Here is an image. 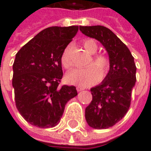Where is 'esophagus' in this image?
I'll list each match as a JSON object with an SVG mask.
<instances>
[{"label":"esophagus","mask_w":151,"mask_h":151,"mask_svg":"<svg viewBox=\"0 0 151 151\" xmlns=\"http://www.w3.org/2000/svg\"><path fill=\"white\" fill-rule=\"evenodd\" d=\"M76 90H77V91H81L85 90L84 87H81V86H77L76 87Z\"/></svg>","instance_id":"obj_1"}]
</instances>
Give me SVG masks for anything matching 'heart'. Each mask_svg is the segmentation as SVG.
<instances>
[{"mask_svg": "<svg viewBox=\"0 0 151 151\" xmlns=\"http://www.w3.org/2000/svg\"><path fill=\"white\" fill-rule=\"evenodd\" d=\"M82 44L86 52L92 55L91 60L87 63L88 67L85 69L73 70L67 74L66 80L70 84L87 87L95 84L100 79V76L101 78L106 76L110 68V61L107 55L96 54L98 46L95 40L91 38L85 39ZM60 62L61 65L65 69H70L73 66L69 47H66L63 51L60 56Z\"/></svg>", "mask_w": 151, "mask_h": 151, "instance_id": "1", "label": "heart"}]
</instances>
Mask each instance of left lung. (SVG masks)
I'll return each instance as SVG.
<instances>
[{
  "mask_svg": "<svg viewBox=\"0 0 151 151\" xmlns=\"http://www.w3.org/2000/svg\"><path fill=\"white\" fill-rule=\"evenodd\" d=\"M80 30L98 40L109 56V71L101 84L91 89L92 100L85 111L90 127L108 129L123 119L130 107L131 93L136 82L134 57L128 47L106 27L81 26Z\"/></svg>",
  "mask_w": 151,
  "mask_h": 151,
  "instance_id": "left-lung-1",
  "label": "left lung"
}]
</instances>
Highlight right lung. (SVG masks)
<instances>
[{"instance_id":"1","label":"right lung","mask_w":151,"mask_h":151,"mask_svg":"<svg viewBox=\"0 0 151 151\" xmlns=\"http://www.w3.org/2000/svg\"><path fill=\"white\" fill-rule=\"evenodd\" d=\"M78 26L50 27L32 38L16 55L12 86L23 119L39 128L60 123L67 101L77 95L74 86H60V56L78 32Z\"/></svg>"}]
</instances>
